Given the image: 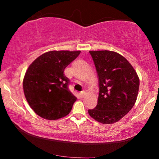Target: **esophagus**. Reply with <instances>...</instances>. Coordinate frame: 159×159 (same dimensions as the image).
<instances>
[{"instance_id":"obj_1","label":"esophagus","mask_w":159,"mask_h":159,"mask_svg":"<svg viewBox=\"0 0 159 159\" xmlns=\"http://www.w3.org/2000/svg\"><path fill=\"white\" fill-rule=\"evenodd\" d=\"M85 90H83V91H82V92L80 93V98H84V96H85Z\"/></svg>"}]
</instances>
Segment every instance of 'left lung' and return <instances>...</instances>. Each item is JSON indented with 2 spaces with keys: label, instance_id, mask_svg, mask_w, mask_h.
<instances>
[{
  "label": "left lung",
  "instance_id": "1",
  "mask_svg": "<svg viewBox=\"0 0 159 159\" xmlns=\"http://www.w3.org/2000/svg\"><path fill=\"white\" fill-rule=\"evenodd\" d=\"M99 80L98 105L88 110L101 123L111 124L125 116L138 98L139 79L126 59L109 50L90 51Z\"/></svg>",
  "mask_w": 159,
  "mask_h": 159
}]
</instances>
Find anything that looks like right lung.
Instances as JSON below:
<instances>
[{
    "label": "right lung",
    "instance_id": "add662e5",
    "mask_svg": "<svg viewBox=\"0 0 159 159\" xmlns=\"http://www.w3.org/2000/svg\"><path fill=\"white\" fill-rule=\"evenodd\" d=\"M80 51H50L36 58L26 71L23 88L27 102L39 116L57 120L69 114L76 98L69 90L64 71Z\"/></svg>",
    "mask_w": 159,
    "mask_h": 159
}]
</instances>
